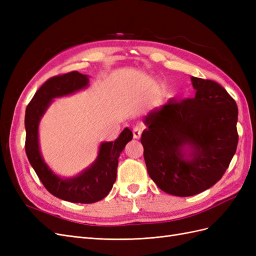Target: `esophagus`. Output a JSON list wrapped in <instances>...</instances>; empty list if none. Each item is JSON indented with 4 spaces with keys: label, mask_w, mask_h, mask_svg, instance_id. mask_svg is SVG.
<instances>
[{
    "label": "esophagus",
    "mask_w": 256,
    "mask_h": 256,
    "mask_svg": "<svg viewBox=\"0 0 256 256\" xmlns=\"http://www.w3.org/2000/svg\"><path fill=\"white\" fill-rule=\"evenodd\" d=\"M132 134H134V138H140L141 134H142V128L140 126H136L132 130Z\"/></svg>",
    "instance_id": "esophagus-1"
}]
</instances>
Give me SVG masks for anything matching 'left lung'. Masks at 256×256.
Listing matches in <instances>:
<instances>
[{
    "label": "left lung",
    "instance_id": "8db88e82",
    "mask_svg": "<svg viewBox=\"0 0 256 256\" xmlns=\"http://www.w3.org/2000/svg\"><path fill=\"white\" fill-rule=\"evenodd\" d=\"M191 81L194 98L170 100L150 111L141 136L147 172L176 196L198 194L219 182L238 144L235 100L212 80Z\"/></svg>",
    "mask_w": 256,
    "mask_h": 256
}]
</instances>
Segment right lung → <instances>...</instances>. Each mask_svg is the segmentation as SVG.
I'll return each instance as SVG.
<instances>
[{
	"label": "right lung",
	"mask_w": 256,
	"mask_h": 256,
	"mask_svg": "<svg viewBox=\"0 0 256 256\" xmlns=\"http://www.w3.org/2000/svg\"><path fill=\"white\" fill-rule=\"evenodd\" d=\"M88 76L78 72L52 76L46 81L26 110V152L38 178L51 194L72 203L90 204L106 198L116 180L120 154L132 140V132L125 128L114 142L100 144L98 157L88 168L72 178H60L44 161L38 143V125L54 98L70 95L88 88Z\"/></svg>",
	"instance_id": "1"
}]
</instances>
